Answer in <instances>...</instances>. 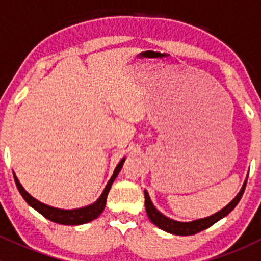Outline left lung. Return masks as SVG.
<instances>
[{
  "label": "left lung",
  "mask_w": 261,
  "mask_h": 261,
  "mask_svg": "<svg viewBox=\"0 0 261 261\" xmlns=\"http://www.w3.org/2000/svg\"><path fill=\"white\" fill-rule=\"evenodd\" d=\"M247 179H245L243 188L240 189V192L238 193V196L230 202L226 207H223L221 211L216 212L215 215L208 216V217L199 218V220L191 221V222H179V221L172 220V218L167 217L165 215H163L162 212L158 211L156 208L152 204L151 199H150L149 194H147L146 191H144V194H145V207H146V213L149 216L150 221L154 223L155 226H158L162 230L167 231V232L173 233V235H179V236H189L194 235L197 232H201V231L206 230V228L211 227L213 223H216L217 221H220L221 218H223L225 216H227L228 213L232 211L236 206H238L239 201L243 197L245 187H246Z\"/></svg>",
  "instance_id": "left-lung-1"
}]
</instances>
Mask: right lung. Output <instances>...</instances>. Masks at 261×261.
I'll return each instance as SVG.
<instances>
[{"label": "right lung", "mask_w": 261, "mask_h": 261, "mask_svg": "<svg viewBox=\"0 0 261 261\" xmlns=\"http://www.w3.org/2000/svg\"><path fill=\"white\" fill-rule=\"evenodd\" d=\"M123 163H125V158L121 159V162L118 163L117 167H116L114 174H112L111 179L109 180L107 183L106 188L103 189L102 192L101 197L97 199L94 203L89 204V206L82 207V208H77V210H60V208H55V207L48 206V204L43 203V202L38 201L36 198H34L33 196L28 193L25 191L21 183L18 181L16 174L14 173V178H15V183H16L18 192L21 193V196L23 197L26 202H28L29 206L33 207L34 210H36L39 213L44 216L48 220L53 221L55 223H60V225H72V226H77V225H83V223L91 222L93 221L94 218L98 217L101 215L102 211L105 210V206H106V201H107V194H109L110 189H111L112 183L116 179V177L120 173L121 168H122Z\"/></svg>", "instance_id": "add662e5"}]
</instances>
